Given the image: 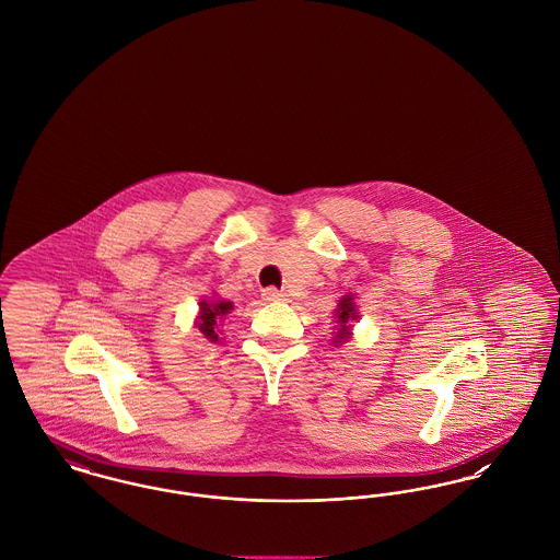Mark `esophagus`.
<instances>
[{"mask_svg":"<svg viewBox=\"0 0 560 560\" xmlns=\"http://www.w3.org/2000/svg\"><path fill=\"white\" fill-rule=\"evenodd\" d=\"M262 295H265V300H268V302H279V300H285V293L279 292L277 288H267V290L262 292Z\"/></svg>","mask_w":560,"mask_h":560,"instance_id":"34e87169","label":"esophagus"}]
</instances>
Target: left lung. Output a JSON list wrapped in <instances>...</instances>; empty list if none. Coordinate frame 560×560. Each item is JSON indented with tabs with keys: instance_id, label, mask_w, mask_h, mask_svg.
<instances>
[{
	"instance_id": "8db88e82",
	"label": "left lung",
	"mask_w": 560,
	"mask_h": 560,
	"mask_svg": "<svg viewBox=\"0 0 560 560\" xmlns=\"http://www.w3.org/2000/svg\"><path fill=\"white\" fill-rule=\"evenodd\" d=\"M336 313H338V323H340L338 336H336V345H338V342H342V340L347 338L350 323L357 319V311H354V304H352V298H350V295H347V298L340 302V306H338Z\"/></svg>"
}]
</instances>
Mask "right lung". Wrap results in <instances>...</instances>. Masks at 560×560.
I'll use <instances>...</instances> for the list:
<instances>
[{"mask_svg": "<svg viewBox=\"0 0 560 560\" xmlns=\"http://www.w3.org/2000/svg\"><path fill=\"white\" fill-rule=\"evenodd\" d=\"M233 308V304L231 302H201V317H199V331L208 338V340H212V342H218V334L213 331V327H215V320L220 319L222 315H226L229 311Z\"/></svg>", "mask_w": 560, "mask_h": 560, "instance_id": "obj_1", "label": "right lung"}]
</instances>
